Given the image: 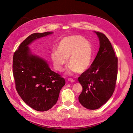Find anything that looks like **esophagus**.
Listing matches in <instances>:
<instances>
[{
  "label": "esophagus",
  "instance_id": "esophagus-1",
  "mask_svg": "<svg viewBox=\"0 0 133 133\" xmlns=\"http://www.w3.org/2000/svg\"><path fill=\"white\" fill-rule=\"evenodd\" d=\"M68 81L70 82H71V83H74V82H75V80H74V79H73L69 78V79H68Z\"/></svg>",
  "mask_w": 133,
  "mask_h": 133
}]
</instances>
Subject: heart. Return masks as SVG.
<instances>
[{
	"instance_id": "b5f03b06",
	"label": "heart",
	"mask_w": 133,
	"mask_h": 133,
	"mask_svg": "<svg viewBox=\"0 0 133 133\" xmlns=\"http://www.w3.org/2000/svg\"><path fill=\"white\" fill-rule=\"evenodd\" d=\"M93 54L90 42L83 36L71 35L60 41L57 51L51 53L50 58L55 70L62 71L68 59V73H83L91 65Z\"/></svg>"
}]
</instances>
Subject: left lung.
Masks as SVG:
<instances>
[{"instance_id":"obj_1","label":"left lung","mask_w":133,"mask_h":133,"mask_svg":"<svg viewBox=\"0 0 133 133\" xmlns=\"http://www.w3.org/2000/svg\"><path fill=\"white\" fill-rule=\"evenodd\" d=\"M94 33L99 40V51L90 67L78 78L83 87L79 101L90 110L97 109L110 98L118 74V58L110 41L104 34Z\"/></svg>"}]
</instances>
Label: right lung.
Masks as SVG:
<instances>
[{"label":"right lung","mask_w":133,"mask_h":133,"mask_svg":"<svg viewBox=\"0 0 133 133\" xmlns=\"http://www.w3.org/2000/svg\"><path fill=\"white\" fill-rule=\"evenodd\" d=\"M53 31L34 33L19 45L13 56V70L19 95L27 105L39 111L49 110L57 103L65 81L52 71L45 59L33 54L29 45Z\"/></svg>","instance_id":"1"}]
</instances>
